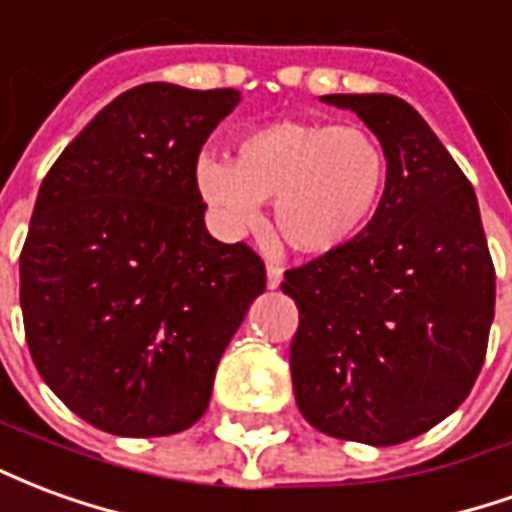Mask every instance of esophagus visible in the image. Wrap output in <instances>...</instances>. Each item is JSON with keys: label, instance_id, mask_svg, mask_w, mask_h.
Returning <instances> with one entry per match:
<instances>
[{"label": "esophagus", "instance_id": "esophagus-1", "mask_svg": "<svg viewBox=\"0 0 512 512\" xmlns=\"http://www.w3.org/2000/svg\"><path fill=\"white\" fill-rule=\"evenodd\" d=\"M266 277H268V288L271 290L279 288V282H282V266H279V263H268Z\"/></svg>", "mask_w": 512, "mask_h": 512}]
</instances>
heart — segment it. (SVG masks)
I'll use <instances>...</instances> for the list:
<instances>
[{"mask_svg": "<svg viewBox=\"0 0 512 512\" xmlns=\"http://www.w3.org/2000/svg\"><path fill=\"white\" fill-rule=\"evenodd\" d=\"M194 178L227 227H249L257 205L274 200L279 238L304 255H329L373 222L389 153L370 128L279 120L238 136L233 164L202 156Z\"/></svg>", "mask_w": 512, "mask_h": 512, "instance_id": "1", "label": "heart"}]
</instances>
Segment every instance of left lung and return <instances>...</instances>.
Listing matches in <instances>:
<instances>
[{
  "label": "left lung",
  "mask_w": 512,
  "mask_h": 512,
  "mask_svg": "<svg viewBox=\"0 0 512 512\" xmlns=\"http://www.w3.org/2000/svg\"><path fill=\"white\" fill-rule=\"evenodd\" d=\"M386 145L381 208L351 244L285 271L304 419L389 447L450 417L472 392L494 321L496 271L472 183L395 95H323Z\"/></svg>",
  "instance_id": "left-lung-1"
}]
</instances>
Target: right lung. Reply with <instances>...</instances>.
Here are the masks:
<instances>
[{
    "label": "right lung",
    "instance_id": "1",
    "mask_svg": "<svg viewBox=\"0 0 512 512\" xmlns=\"http://www.w3.org/2000/svg\"><path fill=\"white\" fill-rule=\"evenodd\" d=\"M241 101L150 82L101 109L43 178L21 249L32 362L73 414L115 436L191 428L255 296L263 257L205 230L194 167Z\"/></svg>",
    "mask_w": 512,
    "mask_h": 512
}]
</instances>
